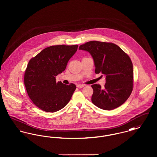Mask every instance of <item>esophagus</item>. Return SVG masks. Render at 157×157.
<instances>
[{
    "label": "esophagus",
    "mask_w": 157,
    "mask_h": 157,
    "mask_svg": "<svg viewBox=\"0 0 157 157\" xmlns=\"http://www.w3.org/2000/svg\"><path fill=\"white\" fill-rule=\"evenodd\" d=\"M76 86L78 88H83V87L85 86V85H82V84H79V85H77Z\"/></svg>",
    "instance_id": "1"
}]
</instances>
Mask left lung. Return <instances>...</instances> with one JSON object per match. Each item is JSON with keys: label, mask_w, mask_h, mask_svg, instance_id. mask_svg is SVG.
Masks as SVG:
<instances>
[{"label": "left lung", "mask_w": 157, "mask_h": 157, "mask_svg": "<svg viewBox=\"0 0 157 157\" xmlns=\"http://www.w3.org/2000/svg\"><path fill=\"white\" fill-rule=\"evenodd\" d=\"M79 50L92 56L96 74L105 76L104 89L92 85V102L104 110H112L123 104L133 90V65L127 53L112 43L90 41L81 45Z\"/></svg>", "instance_id": "left-lung-1"}]
</instances>
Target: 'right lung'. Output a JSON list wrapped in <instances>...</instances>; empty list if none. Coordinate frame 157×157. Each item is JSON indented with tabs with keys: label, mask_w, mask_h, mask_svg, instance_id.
<instances>
[{
	"label": "right lung",
	"mask_w": 157,
	"mask_h": 157,
	"mask_svg": "<svg viewBox=\"0 0 157 157\" xmlns=\"http://www.w3.org/2000/svg\"><path fill=\"white\" fill-rule=\"evenodd\" d=\"M78 45L48 47L29 60L25 72L24 83L33 103L45 112H55L64 108L76 87L56 82L67 62L75 54Z\"/></svg>",
	"instance_id": "obj_1"
}]
</instances>
